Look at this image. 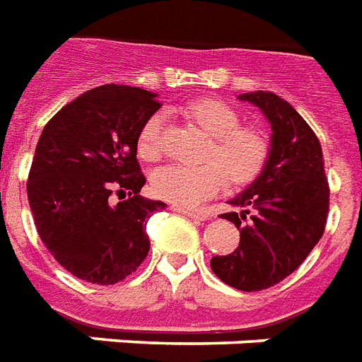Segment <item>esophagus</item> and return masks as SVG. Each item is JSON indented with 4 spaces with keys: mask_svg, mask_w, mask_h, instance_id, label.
<instances>
[{
    "mask_svg": "<svg viewBox=\"0 0 362 362\" xmlns=\"http://www.w3.org/2000/svg\"><path fill=\"white\" fill-rule=\"evenodd\" d=\"M173 211H176V213H180V215L188 216V218H192V221H197V222H199V221H205V218H207V216L203 215V213H197V211H194V209L176 207V205H174Z\"/></svg>",
    "mask_w": 362,
    "mask_h": 362,
    "instance_id": "1",
    "label": "esophagus"
}]
</instances>
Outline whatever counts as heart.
Listing matches in <instances>:
<instances>
[{"label":"heart","mask_w":362,"mask_h":362,"mask_svg":"<svg viewBox=\"0 0 362 362\" xmlns=\"http://www.w3.org/2000/svg\"><path fill=\"white\" fill-rule=\"evenodd\" d=\"M184 113L211 140L205 159L213 160L202 167L167 165L151 176L153 194L178 207H197L209 197L226 188L228 178L245 184L261 173L269 146L263 134L242 128L235 109L218 99H199L189 103ZM163 122L160 113L151 115L138 134V155L144 160H157L163 153ZM229 176L226 177V174Z\"/></svg>","instance_id":"obj_1"}]
</instances>
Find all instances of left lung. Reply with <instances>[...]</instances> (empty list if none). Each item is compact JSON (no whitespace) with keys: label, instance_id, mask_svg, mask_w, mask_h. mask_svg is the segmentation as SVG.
Listing matches in <instances>:
<instances>
[{"label":"left lung","instance_id":"1","mask_svg":"<svg viewBox=\"0 0 362 362\" xmlns=\"http://www.w3.org/2000/svg\"><path fill=\"white\" fill-rule=\"evenodd\" d=\"M261 109L270 144L261 173L228 205L222 218L240 230V245L211 259V269L235 290L259 291L282 282L322 238L328 216V180L320 141L296 109L272 92L238 95Z\"/></svg>","mask_w":362,"mask_h":362}]
</instances>
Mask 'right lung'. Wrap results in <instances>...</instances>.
Instances as JSON below:
<instances>
[{
  "label": "right lung",
  "mask_w": 362,
  "mask_h": 362,
  "mask_svg": "<svg viewBox=\"0 0 362 362\" xmlns=\"http://www.w3.org/2000/svg\"><path fill=\"white\" fill-rule=\"evenodd\" d=\"M159 107L153 92L99 86L63 107L40 136L26 184L34 224L55 261L80 280L117 284L147 257V218L167 205L140 195L146 178L136 153L138 134Z\"/></svg>",
  "instance_id": "add662e5"
}]
</instances>
